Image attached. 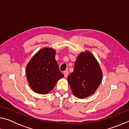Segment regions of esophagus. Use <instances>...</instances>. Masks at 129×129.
Instances as JSON below:
<instances>
[{
    "mask_svg": "<svg viewBox=\"0 0 129 129\" xmlns=\"http://www.w3.org/2000/svg\"><path fill=\"white\" fill-rule=\"evenodd\" d=\"M64 77H67L68 75V71H65L64 72Z\"/></svg>",
    "mask_w": 129,
    "mask_h": 129,
    "instance_id": "obj_1",
    "label": "esophagus"
}]
</instances>
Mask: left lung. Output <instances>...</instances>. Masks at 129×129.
<instances>
[{
  "mask_svg": "<svg viewBox=\"0 0 129 129\" xmlns=\"http://www.w3.org/2000/svg\"><path fill=\"white\" fill-rule=\"evenodd\" d=\"M102 78L99 63L90 52H86L77 57L74 71L68 77V81L73 94L78 99H84L94 93Z\"/></svg>",
  "mask_w": 129,
  "mask_h": 129,
  "instance_id": "1",
  "label": "left lung"
}]
</instances>
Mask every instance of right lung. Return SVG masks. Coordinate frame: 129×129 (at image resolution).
Instances as JSON below:
<instances>
[{
  "mask_svg": "<svg viewBox=\"0 0 129 129\" xmlns=\"http://www.w3.org/2000/svg\"><path fill=\"white\" fill-rule=\"evenodd\" d=\"M56 52L43 48L35 55L26 67L29 86L36 93L45 94L51 91L57 81L63 77L55 60Z\"/></svg>",
  "mask_w": 129,
  "mask_h": 129,
  "instance_id": "1",
  "label": "right lung"
}]
</instances>
